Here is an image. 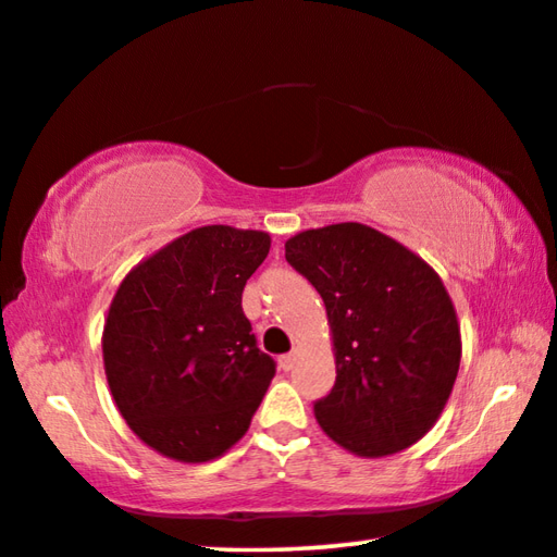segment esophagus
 <instances>
[{
  "label": "esophagus",
  "instance_id": "obj_1",
  "mask_svg": "<svg viewBox=\"0 0 557 557\" xmlns=\"http://www.w3.org/2000/svg\"><path fill=\"white\" fill-rule=\"evenodd\" d=\"M297 364V351H289V355L280 357V369L282 372H289V369H295Z\"/></svg>",
  "mask_w": 557,
  "mask_h": 557
}]
</instances>
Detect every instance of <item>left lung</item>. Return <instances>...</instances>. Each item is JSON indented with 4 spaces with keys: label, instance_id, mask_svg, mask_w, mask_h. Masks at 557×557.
Here are the masks:
<instances>
[{
    "label": "left lung",
    "instance_id": "1",
    "mask_svg": "<svg viewBox=\"0 0 557 557\" xmlns=\"http://www.w3.org/2000/svg\"><path fill=\"white\" fill-rule=\"evenodd\" d=\"M285 258L322 295L330 320L337 382L314 404L324 434L361 458L417 444L461 364V326L436 270L361 223L297 233Z\"/></svg>",
    "mask_w": 557,
    "mask_h": 557
}]
</instances>
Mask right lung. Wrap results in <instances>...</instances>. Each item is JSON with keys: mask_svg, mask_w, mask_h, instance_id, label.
<instances>
[{"mask_svg": "<svg viewBox=\"0 0 557 557\" xmlns=\"http://www.w3.org/2000/svg\"><path fill=\"white\" fill-rule=\"evenodd\" d=\"M270 235L206 225L138 262L103 324V369L131 431L165 458L206 463L250 429L275 361L258 349L243 289Z\"/></svg>", "mask_w": 557, "mask_h": 557, "instance_id": "right-lung-1", "label": "right lung"}]
</instances>
